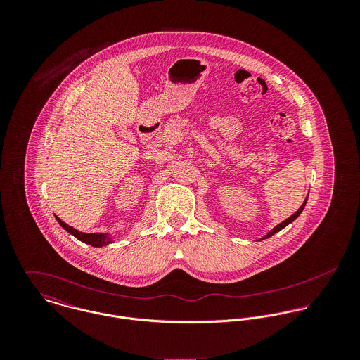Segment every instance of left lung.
Returning a JSON list of instances; mask_svg holds the SVG:
<instances>
[{
    "mask_svg": "<svg viewBox=\"0 0 360 360\" xmlns=\"http://www.w3.org/2000/svg\"><path fill=\"white\" fill-rule=\"evenodd\" d=\"M307 201H308V197H307V200H305V201H304V204H302V205H301V207H300V209H298V210H297V212H295V213H294V214H291V216H290V217H288V219H285V220H284V221H281V223H280V224H277V226H276V227H274V229H271V230H270V231H269V233H267V234H266V236H264V237H262V238H260V240H264V238H269V237H271V236H273V234H276V233H278V231H280V230H283V229H284V227H285V226H288V224H290V223H292V221H294V220H295V219H297V217H298V216H300V214H301V213H302V210H304V207H305V205H307Z\"/></svg>",
    "mask_w": 360,
    "mask_h": 360,
    "instance_id": "left-lung-1",
    "label": "left lung"
}]
</instances>
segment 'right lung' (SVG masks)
<instances>
[{
    "label": "right lung",
    "mask_w": 360,
    "mask_h": 360,
    "mask_svg": "<svg viewBox=\"0 0 360 360\" xmlns=\"http://www.w3.org/2000/svg\"><path fill=\"white\" fill-rule=\"evenodd\" d=\"M55 217H56V216H55ZM56 220H58V223H59L69 234L75 236L77 240H80V241H83V243L91 245V247H105V245L113 243V240L109 237L108 233H90V234H86V233H82V231L73 229L72 226L66 224V223L62 221L59 217H56Z\"/></svg>",
    "instance_id": "right-lung-1"
}]
</instances>
